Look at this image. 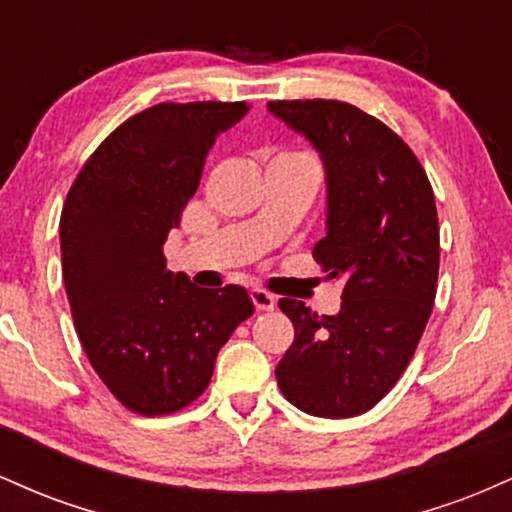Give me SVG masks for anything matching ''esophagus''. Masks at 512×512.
Here are the masks:
<instances>
[{
    "label": "esophagus",
    "instance_id": "1",
    "mask_svg": "<svg viewBox=\"0 0 512 512\" xmlns=\"http://www.w3.org/2000/svg\"><path fill=\"white\" fill-rule=\"evenodd\" d=\"M252 301H255L257 310H274L276 296H272V293L264 289H252Z\"/></svg>",
    "mask_w": 512,
    "mask_h": 512
}]
</instances>
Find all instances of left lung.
<instances>
[{
  "label": "left lung",
  "instance_id": "8db88e82",
  "mask_svg": "<svg viewBox=\"0 0 512 512\" xmlns=\"http://www.w3.org/2000/svg\"><path fill=\"white\" fill-rule=\"evenodd\" d=\"M267 110L325 163L327 236L313 257L344 281L337 315L281 298L296 337L276 383L305 414L349 419L392 390L426 330L440 262L436 199L414 151L356 105L317 98Z\"/></svg>",
  "mask_w": 512,
  "mask_h": 512
}]
</instances>
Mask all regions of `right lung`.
I'll use <instances>...</instances> for the list:
<instances>
[{"label":"right lung","mask_w":512,"mask_h":512,"mask_svg":"<svg viewBox=\"0 0 512 512\" xmlns=\"http://www.w3.org/2000/svg\"><path fill=\"white\" fill-rule=\"evenodd\" d=\"M248 103H161L129 117L76 175L60 219L74 327L129 411L173 414L207 390L219 349L255 310L243 286L199 289L163 243L197 192L216 137Z\"/></svg>","instance_id":"1"}]
</instances>
